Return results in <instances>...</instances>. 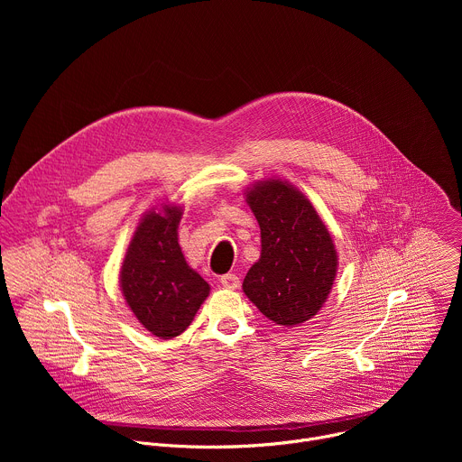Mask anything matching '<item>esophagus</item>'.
I'll return each mask as SVG.
<instances>
[{
    "label": "esophagus",
    "mask_w": 462,
    "mask_h": 462,
    "mask_svg": "<svg viewBox=\"0 0 462 462\" xmlns=\"http://www.w3.org/2000/svg\"><path fill=\"white\" fill-rule=\"evenodd\" d=\"M221 285L226 289H237L239 278L236 274H225V276H221Z\"/></svg>",
    "instance_id": "1"
}]
</instances>
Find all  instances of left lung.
I'll return each instance as SVG.
<instances>
[{
	"label": "left lung",
	"mask_w": 462,
	"mask_h": 462,
	"mask_svg": "<svg viewBox=\"0 0 462 462\" xmlns=\"http://www.w3.org/2000/svg\"><path fill=\"white\" fill-rule=\"evenodd\" d=\"M246 203L261 228V257L243 291L269 319L300 325L331 292L338 265L333 237L307 197L283 180L255 184Z\"/></svg>",
	"instance_id": "1"
}]
</instances>
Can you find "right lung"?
Masks as SVG:
<instances>
[{
    "instance_id": "right-lung-1",
    "label": "right lung",
    "mask_w": 462,
    "mask_h": 462,
    "mask_svg": "<svg viewBox=\"0 0 462 462\" xmlns=\"http://www.w3.org/2000/svg\"><path fill=\"white\" fill-rule=\"evenodd\" d=\"M179 207L150 212L131 239L120 271L122 294L148 331L170 340L186 331L210 285L188 267L177 241Z\"/></svg>"
}]
</instances>
